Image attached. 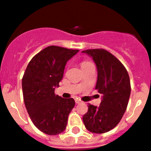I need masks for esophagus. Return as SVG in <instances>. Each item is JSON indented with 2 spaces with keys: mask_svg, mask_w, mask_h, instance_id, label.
<instances>
[{
  "mask_svg": "<svg viewBox=\"0 0 151 151\" xmlns=\"http://www.w3.org/2000/svg\"><path fill=\"white\" fill-rule=\"evenodd\" d=\"M76 104H80V103L82 102V101H81V100H79V99H76Z\"/></svg>",
  "mask_w": 151,
  "mask_h": 151,
  "instance_id": "34e87169",
  "label": "esophagus"
}]
</instances>
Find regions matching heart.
Wrapping results in <instances>:
<instances>
[{
  "mask_svg": "<svg viewBox=\"0 0 151 151\" xmlns=\"http://www.w3.org/2000/svg\"><path fill=\"white\" fill-rule=\"evenodd\" d=\"M91 63L89 62V61H83V62H82V63H81V66H82V68L83 69V68H85V66H88V65H89V64H91Z\"/></svg>",
  "mask_w": 151,
  "mask_h": 151,
  "instance_id": "obj_1",
  "label": "heart"
}]
</instances>
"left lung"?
Returning <instances> with one entry per match:
<instances>
[{"mask_svg": "<svg viewBox=\"0 0 151 151\" xmlns=\"http://www.w3.org/2000/svg\"><path fill=\"white\" fill-rule=\"evenodd\" d=\"M82 53L91 56L96 63L95 89L103 95L99 106L88 105L83 122L91 132H107L118 125L127 108L131 94L129 73L123 64L105 49H88Z\"/></svg>", "mask_w": 151, "mask_h": 151, "instance_id": "8db88e82", "label": "left lung"}]
</instances>
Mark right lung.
<instances>
[{
	"label": "right lung",
	"instance_id": "right-lung-1",
	"mask_svg": "<svg viewBox=\"0 0 151 151\" xmlns=\"http://www.w3.org/2000/svg\"><path fill=\"white\" fill-rule=\"evenodd\" d=\"M78 50L47 47L28 64L22 79V94L31 120L41 132L50 135L66 129L68 116L75 106L73 98L54 93L63 77L66 62Z\"/></svg>",
	"mask_w": 151,
	"mask_h": 151
}]
</instances>
